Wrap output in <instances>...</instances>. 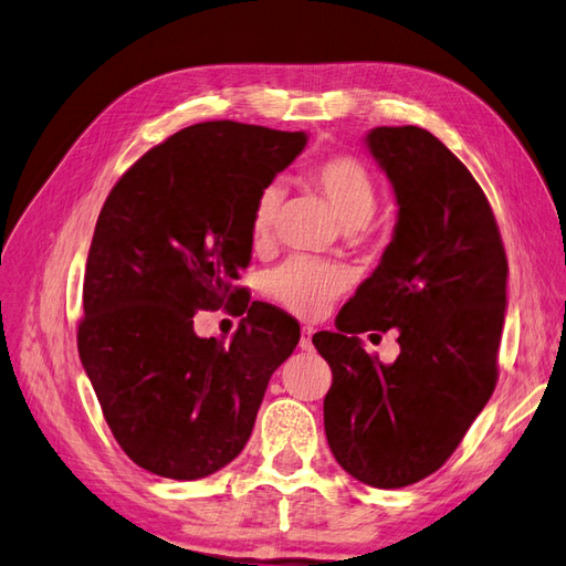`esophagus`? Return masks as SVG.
Instances as JSON below:
<instances>
[{
  "label": "esophagus",
  "mask_w": 566,
  "mask_h": 566,
  "mask_svg": "<svg viewBox=\"0 0 566 566\" xmlns=\"http://www.w3.org/2000/svg\"><path fill=\"white\" fill-rule=\"evenodd\" d=\"M312 335H314V328H310V325H304L302 335H300V347L302 349H312Z\"/></svg>",
  "instance_id": "esophagus-1"
}]
</instances>
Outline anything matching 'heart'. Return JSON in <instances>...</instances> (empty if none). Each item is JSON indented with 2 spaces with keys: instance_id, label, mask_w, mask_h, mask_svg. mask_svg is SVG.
I'll use <instances>...</instances> for the list:
<instances>
[{
  "instance_id": "b5f03b06",
  "label": "heart",
  "mask_w": 566,
  "mask_h": 566,
  "mask_svg": "<svg viewBox=\"0 0 566 566\" xmlns=\"http://www.w3.org/2000/svg\"><path fill=\"white\" fill-rule=\"evenodd\" d=\"M312 184L331 202V208L345 227H361L373 217L378 193L368 167L354 156H331L312 167ZM281 188L266 186L254 202L250 221V241L256 250L273 241V224L281 208ZM347 273L312 260H290L266 276L269 297L283 310L304 318H314L328 310V304L347 287Z\"/></svg>"
}]
</instances>
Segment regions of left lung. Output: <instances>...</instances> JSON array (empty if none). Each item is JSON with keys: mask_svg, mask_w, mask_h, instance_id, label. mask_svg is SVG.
<instances>
[{"mask_svg": "<svg viewBox=\"0 0 566 566\" xmlns=\"http://www.w3.org/2000/svg\"><path fill=\"white\" fill-rule=\"evenodd\" d=\"M366 144L399 219L337 331L312 342L333 370L323 424L335 460L368 486L401 489L437 472L491 399L507 256L482 186L434 134L375 127ZM389 327L402 354L385 367L357 335Z\"/></svg>", "mask_w": 566, "mask_h": 566, "instance_id": "left-lung-1", "label": "left lung"}]
</instances>
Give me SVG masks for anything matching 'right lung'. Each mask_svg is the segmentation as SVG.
Masks as SVG:
<instances>
[{"label": "right lung", "mask_w": 566, "mask_h": 566, "mask_svg": "<svg viewBox=\"0 0 566 566\" xmlns=\"http://www.w3.org/2000/svg\"><path fill=\"white\" fill-rule=\"evenodd\" d=\"M304 146V132L200 123L144 153L101 208L77 349L119 449L153 474L229 465L297 347V321L235 281L256 198ZM221 303L249 318L229 343L198 338L192 316Z\"/></svg>", "instance_id": "right-lung-1"}]
</instances>
